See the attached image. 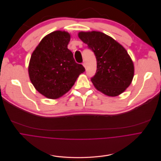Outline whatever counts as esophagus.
<instances>
[{"instance_id":"obj_1","label":"esophagus","mask_w":161,"mask_h":161,"mask_svg":"<svg viewBox=\"0 0 161 161\" xmlns=\"http://www.w3.org/2000/svg\"><path fill=\"white\" fill-rule=\"evenodd\" d=\"M82 65L84 66V67L85 69H86V63L85 61H84V62L82 63Z\"/></svg>"}]
</instances>
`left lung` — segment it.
<instances>
[{"label":"left lung","instance_id":"left-lung-1","mask_svg":"<svg viewBox=\"0 0 161 161\" xmlns=\"http://www.w3.org/2000/svg\"><path fill=\"white\" fill-rule=\"evenodd\" d=\"M78 36L96 58L97 70L91 79L94 87L109 96L122 93L134 76V65L127 51L100 31H80Z\"/></svg>","mask_w":161,"mask_h":161}]
</instances>
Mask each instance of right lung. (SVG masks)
<instances>
[{"label": "right lung", "instance_id": "1", "mask_svg": "<svg viewBox=\"0 0 161 161\" xmlns=\"http://www.w3.org/2000/svg\"><path fill=\"white\" fill-rule=\"evenodd\" d=\"M70 40L67 31L51 32L42 39L31 56L30 79L37 91L47 98L61 97L85 71L67 47Z\"/></svg>", "mask_w": 161, "mask_h": 161}]
</instances>
